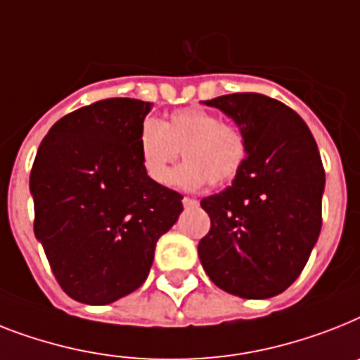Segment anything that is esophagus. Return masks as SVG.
<instances>
[{
	"label": "esophagus",
	"mask_w": 360,
	"mask_h": 360,
	"mask_svg": "<svg viewBox=\"0 0 360 360\" xmlns=\"http://www.w3.org/2000/svg\"><path fill=\"white\" fill-rule=\"evenodd\" d=\"M183 205H185L186 209H194V207H198L200 203H198V200H192V198H183Z\"/></svg>",
	"instance_id": "esophagus-1"
}]
</instances>
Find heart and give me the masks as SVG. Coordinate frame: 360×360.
I'll return each mask as SVG.
<instances>
[{
	"instance_id": "b5f03b06",
	"label": "heart",
	"mask_w": 360,
	"mask_h": 360,
	"mask_svg": "<svg viewBox=\"0 0 360 360\" xmlns=\"http://www.w3.org/2000/svg\"><path fill=\"white\" fill-rule=\"evenodd\" d=\"M186 162L170 183L183 190H198L229 183L242 170L248 140L238 127L224 124L218 114L198 107L179 109L166 122L146 120L139 133V157L151 181L168 183L169 166L179 150Z\"/></svg>"
}]
</instances>
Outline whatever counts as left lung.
I'll return each instance as SVG.
<instances>
[{
	"label": "left lung",
	"mask_w": 360,
	"mask_h": 360,
	"mask_svg": "<svg viewBox=\"0 0 360 360\" xmlns=\"http://www.w3.org/2000/svg\"><path fill=\"white\" fill-rule=\"evenodd\" d=\"M203 103L235 122L248 157L231 186L201 200L210 218L201 266L233 296L274 297L296 281L320 236V151L302 116L277 99L244 92Z\"/></svg>",
	"instance_id": "left-lung-1"
}]
</instances>
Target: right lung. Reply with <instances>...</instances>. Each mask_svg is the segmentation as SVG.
I'll list each match as a JSON object with an SVG mask.
<instances>
[{
  "mask_svg": "<svg viewBox=\"0 0 360 360\" xmlns=\"http://www.w3.org/2000/svg\"><path fill=\"white\" fill-rule=\"evenodd\" d=\"M150 109L131 98L96 101L58 120L37 151L34 236L75 302L107 305L136 290L157 240L183 212V195L151 181L140 162Z\"/></svg>",
  "mask_w": 360,
  "mask_h": 360,
  "instance_id": "add662e5",
  "label": "right lung"
}]
</instances>
